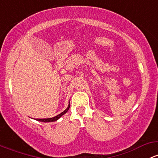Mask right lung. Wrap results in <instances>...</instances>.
Returning a JSON list of instances; mask_svg holds the SVG:
<instances>
[{
    "instance_id": "obj_1",
    "label": "right lung",
    "mask_w": 158,
    "mask_h": 158,
    "mask_svg": "<svg viewBox=\"0 0 158 158\" xmlns=\"http://www.w3.org/2000/svg\"><path fill=\"white\" fill-rule=\"evenodd\" d=\"M70 104H69L68 107H67V108L66 109V110H65L64 111V112H62L61 113L59 114V115L55 116V117L50 118H39V119H37V120L39 121H43V122H51V121H57L58 118H60L61 117L62 115H64L66 112H67V111H68L69 108H70Z\"/></svg>"
}]
</instances>
